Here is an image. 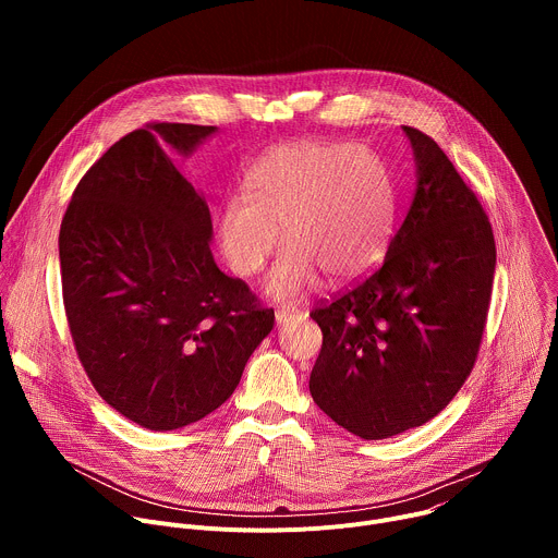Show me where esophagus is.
<instances>
[{"label":"esophagus","mask_w":558,"mask_h":558,"mask_svg":"<svg viewBox=\"0 0 558 558\" xmlns=\"http://www.w3.org/2000/svg\"><path fill=\"white\" fill-rule=\"evenodd\" d=\"M293 320H302V313H300L298 308H293V306H282V308L276 311V325H278V327H284V325H289V323H293Z\"/></svg>","instance_id":"1"}]
</instances>
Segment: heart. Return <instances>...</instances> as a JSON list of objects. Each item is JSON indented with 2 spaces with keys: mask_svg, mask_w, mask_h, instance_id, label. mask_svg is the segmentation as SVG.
<instances>
[{
  "mask_svg": "<svg viewBox=\"0 0 558 558\" xmlns=\"http://www.w3.org/2000/svg\"><path fill=\"white\" fill-rule=\"evenodd\" d=\"M245 190L222 201L216 243L231 271L254 276L284 238L287 250L263 282L274 300L304 295L323 274L333 284L357 282L388 250L392 183L386 166L360 145L284 141L252 166Z\"/></svg>",
  "mask_w": 558,
  "mask_h": 558,
  "instance_id": "1",
  "label": "heart"
}]
</instances>
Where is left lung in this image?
Masks as SVG:
<instances>
[{"mask_svg":"<svg viewBox=\"0 0 558 558\" xmlns=\"http://www.w3.org/2000/svg\"><path fill=\"white\" fill-rule=\"evenodd\" d=\"M402 130L415 192L386 258L311 313L323 329L313 402L362 439L417 428L450 404L480 351L497 265L488 216L450 158L424 132Z\"/></svg>","mask_w":558,"mask_h":558,"instance_id":"left-lung-1","label":"left lung"}]
</instances>
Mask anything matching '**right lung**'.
<instances>
[{"mask_svg":"<svg viewBox=\"0 0 558 558\" xmlns=\"http://www.w3.org/2000/svg\"><path fill=\"white\" fill-rule=\"evenodd\" d=\"M216 132L192 123L130 132L76 185L59 231L78 360L117 413L156 433L225 404L274 329V308L218 269L207 201L174 161Z\"/></svg>","mask_w":558,"mask_h":558,"instance_id":"right-lung-1","label":"right lung"}]
</instances>
